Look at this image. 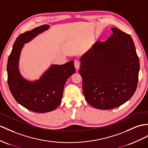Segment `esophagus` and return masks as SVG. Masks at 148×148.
Returning <instances> with one entry per match:
<instances>
[{
  "label": "esophagus",
  "instance_id": "obj_1",
  "mask_svg": "<svg viewBox=\"0 0 148 148\" xmlns=\"http://www.w3.org/2000/svg\"><path fill=\"white\" fill-rule=\"evenodd\" d=\"M79 66H80V62H79V60L77 59L74 60V67L75 68V69L78 70L79 68Z\"/></svg>",
  "mask_w": 148,
  "mask_h": 148
}]
</instances>
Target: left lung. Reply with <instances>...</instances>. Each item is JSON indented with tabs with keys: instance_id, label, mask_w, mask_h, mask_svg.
<instances>
[{
	"instance_id": "1",
	"label": "left lung",
	"mask_w": 148,
	"mask_h": 148,
	"mask_svg": "<svg viewBox=\"0 0 148 148\" xmlns=\"http://www.w3.org/2000/svg\"><path fill=\"white\" fill-rule=\"evenodd\" d=\"M105 42H96L80 59L82 90L87 102L99 109L120 106L133 96L139 60L131 36L116 27Z\"/></svg>"
}]
</instances>
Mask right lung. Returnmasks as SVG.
I'll return each mask as SVG.
<instances>
[{"label": "right lung", "mask_w": 148, "mask_h": 148, "mask_svg": "<svg viewBox=\"0 0 148 148\" xmlns=\"http://www.w3.org/2000/svg\"><path fill=\"white\" fill-rule=\"evenodd\" d=\"M47 24L39 26L18 36L13 45L7 62V82L14 99L29 110L44 113L51 112L61 103L66 82L75 73L74 61L62 65H52L39 80L30 81L22 76L18 61L24 44L49 28Z\"/></svg>", "instance_id": "right-lung-1"}]
</instances>
